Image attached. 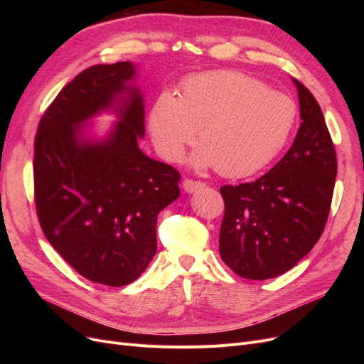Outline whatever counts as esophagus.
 I'll list each match as a JSON object with an SVG mask.
<instances>
[{"instance_id": "esophagus-1", "label": "esophagus", "mask_w": 364, "mask_h": 364, "mask_svg": "<svg viewBox=\"0 0 364 364\" xmlns=\"http://www.w3.org/2000/svg\"><path fill=\"white\" fill-rule=\"evenodd\" d=\"M182 186L186 193H194V191H199L200 188H205L206 183L200 181H194V179H185L182 182Z\"/></svg>"}]
</instances>
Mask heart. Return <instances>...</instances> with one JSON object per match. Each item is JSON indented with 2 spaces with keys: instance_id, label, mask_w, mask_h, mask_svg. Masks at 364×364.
<instances>
[{
  "instance_id": "obj_1",
  "label": "heart",
  "mask_w": 364,
  "mask_h": 364,
  "mask_svg": "<svg viewBox=\"0 0 364 364\" xmlns=\"http://www.w3.org/2000/svg\"><path fill=\"white\" fill-rule=\"evenodd\" d=\"M296 103L289 95L238 71L191 75L178 98L162 92L149 112V130L161 155L179 161L196 136L197 168L215 165L225 178H247L279 155L293 134Z\"/></svg>"
}]
</instances>
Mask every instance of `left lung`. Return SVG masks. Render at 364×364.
I'll list each match as a JSON object with an SVG mask.
<instances>
[{
    "instance_id": "8db88e82",
    "label": "left lung",
    "mask_w": 364,
    "mask_h": 364,
    "mask_svg": "<svg viewBox=\"0 0 364 364\" xmlns=\"http://www.w3.org/2000/svg\"><path fill=\"white\" fill-rule=\"evenodd\" d=\"M293 82L302 118L293 146L255 182L220 188V257L246 279L277 278L294 267L321 238L331 208L336 149L316 98Z\"/></svg>"
}]
</instances>
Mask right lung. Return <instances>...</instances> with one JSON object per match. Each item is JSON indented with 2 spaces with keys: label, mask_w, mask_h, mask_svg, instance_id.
I'll return each instance as SVG.
<instances>
[{
  "label": "right lung",
  "mask_w": 364,
  "mask_h": 364,
  "mask_svg": "<svg viewBox=\"0 0 364 364\" xmlns=\"http://www.w3.org/2000/svg\"><path fill=\"white\" fill-rule=\"evenodd\" d=\"M130 62L94 65L74 77L42 115L35 138V203L48 243L83 278L121 287L156 253V220L178 199L179 171L146 156L144 102L129 86ZM115 107L120 121L103 141L80 124Z\"/></svg>",
  "instance_id": "add662e5"
}]
</instances>
